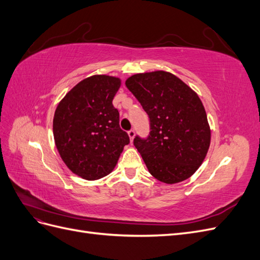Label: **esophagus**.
Listing matches in <instances>:
<instances>
[{
    "label": "esophagus",
    "instance_id": "esophagus-1",
    "mask_svg": "<svg viewBox=\"0 0 260 260\" xmlns=\"http://www.w3.org/2000/svg\"><path fill=\"white\" fill-rule=\"evenodd\" d=\"M128 136H129V138H130V141L131 142H133V139H135V136H136V132H135V130H129L128 131Z\"/></svg>",
    "mask_w": 260,
    "mask_h": 260
}]
</instances>
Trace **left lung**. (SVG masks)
I'll return each mask as SVG.
<instances>
[{"label": "left lung", "instance_id": "obj_1", "mask_svg": "<svg viewBox=\"0 0 260 260\" xmlns=\"http://www.w3.org/2000/svg\"><path fill=\"white\" fill-rule=\"evenodd\" d=\"M125 85L149 118V136L133 140L149 174L167 184L190 178L210 145L207 115L198 94L164 70L133 75Z\"/></svg>", "mask_w": 260, "mask_h": 260}]
</instances>
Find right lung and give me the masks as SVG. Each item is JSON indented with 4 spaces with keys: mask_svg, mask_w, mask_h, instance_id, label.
<instances>
[{
    "mask_svg": "<svg viewBox=\"0 0 260 260\" xmlns=\"http://www.w3.org/2000/svg\"><path fill=\"white\" fill-rule=\"evenodd\" d=\"M117 77L95 75L76 84L54 114L53 135L62 161L75 175L98 180L111 174L130 140L119 127L113 100Z\"/></svg>",
    "mask_w": 260,
    "mask_h": 260,
    "instance_id": "1",
    "label": "right lung"
}]
</instances>
